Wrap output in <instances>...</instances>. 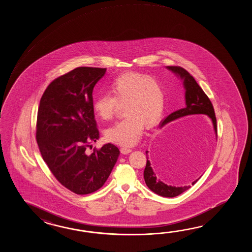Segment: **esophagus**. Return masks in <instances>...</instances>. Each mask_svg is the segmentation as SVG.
Here are the masks:
<instances>
[{"label": "esophagus", "mask_w": 252, "mask_h": 252, "mask_svg": "<svg viewBox=\"0 0 252 252\" xmlns=\"http://www.w3.org/2000/svg\"><path fill=\"white\" fill-rule=\"evenodd\" d=\"M132 151V150L130 149V148H127V147H123V148H121V152L123 153V154H128V153H130Z\"/></svg>", "instance_id": "esophagus-1"}]
</instances>
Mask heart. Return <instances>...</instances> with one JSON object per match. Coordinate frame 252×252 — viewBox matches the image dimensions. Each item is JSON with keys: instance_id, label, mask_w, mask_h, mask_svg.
<instances>
[{"instance_id": "heart-1", "label": "heart", "mask_w": 252, "mask_h": 252, "mask_svg": "<svg viewBox=\"0 0 252 252\" xmlns=\"http://www.w3.org/2000/svg\"><path fill=\"white\" fill-rule=\"evenodd\" d=\"M111 95L102 94L94 102V112L108 120L118 104H124V118L106 129V139L118 145L131 146L139 141L145 125L154 126L165 109V90L159 81L149 75L129 72L117 77L110 86Z\"/></svg>"}]
</instances>
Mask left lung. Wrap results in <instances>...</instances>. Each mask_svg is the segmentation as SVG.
I'll list each match as a JSON object with an SVG mask.
<instances>
[{
  "label": "left lung",
  "instance_id": "left-lung-1",
  "mask_svg": "<svg viewBox=\"0 0 252 252\" xmlns=\"http://www.w3.org/2000/svg\"><path fill=\"white\" fill-rule=\"evenodd\" d=\"M166 68L172 71L173 73H175L178 77H180L183 80V85H184L185 90H186V94H185L186 107L169 114L161 123L160 127H163L164 125L170 123L172 121H175V120L181 118L184 116L193 115V114H205L211 119V121L213 123L214 132L216 134V139H217L216 117H215L214 106H213L208 96L205 94L203 89L199 86L196 81L194 80L193 76L190 75L187 70L184 69L180 66H166ZM200 154H201V156L199 155ZM146 154H147V164H146L144 170L145 183L152 192H154L160 196H164V197H175L191 188L190 186L183 187V188L182 187L176 188V187H172V186H167L165 183L162 182L160 179H158L157 177L155 172L153 171V168L151 166L150 158H151L152 153H150V155H149V151H146ZM198 154L197 158H195L196 160H194V163L203 162L204 164L205 161L208 160L209 151L206 152V154L205 153L204 154V153L203 154L198 153ZM200 159H201V161H199ZM200 177L192 183L193 186L198 181Z\"/></svg>",
  "mask_w": 252,
  "mask_h": 252
}]
</instances>
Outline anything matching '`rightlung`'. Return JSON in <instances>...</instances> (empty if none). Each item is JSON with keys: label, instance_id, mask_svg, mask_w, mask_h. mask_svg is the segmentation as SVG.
Masks as SVG:
<instances>
[{"label": "right lung", "instance_id": "1", "mask_svg": "<svg viewBox=\"0 0 252 252\" xmlns=\"http://www.w3.org/2000/svg\"><path fill=\"white\" fill-rule=\"evenodd\" d=\"M106 68L80 66L48 85L39 102L36 139L43 159L62 186L76 194L97 191L106 182L120 150L107 143L86 154L99 139L93 90Z\"/></svg>", "mask_w": 252, "mask_h": 252}]
</instances>
